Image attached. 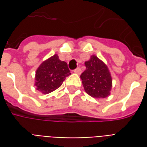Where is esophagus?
I'll return each instance as SVG.
<instances>
[{"label": "esophagus", "instance_id": "esophagus-1", "mask_svg": "<svg viewBox=\"0 0 147 147\" xmlns=\"http://www.w3.org/2000/svg\"><path fill=\"white\" fill-rule=\"evenodd\" d=\"M74 72L76 74H78V75H80L81 72H82V70H81V68L80 67H77L76 69H75L74 70Z\"/></svg>", "mask_w": 147, "mask_h": 147}]
</instances>
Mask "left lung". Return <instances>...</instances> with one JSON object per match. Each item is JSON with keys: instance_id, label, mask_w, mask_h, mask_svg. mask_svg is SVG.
Listing matches in <instances>:
<instances>
[{"instance_id": "8db88e82", "label": "left lung", "mask_w": 147, "mask_h": 147, "mask_svg": "<svg viewBox=\"0 0 147 147\" xmlns=\"http://www.w3.org/2000/svg\"><path fill=\"white\" fill-rule=\"evenodd\" d=\"M85 65L86 70L80 76L85 91L94 98H107L113 86L107 65L95 55H92Z\"/></svg>"}]
</instances>
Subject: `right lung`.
Here are the masks:
<instances>
[{"mask_svg": "<svg viewBox=\"0 0 147 147\" xmlns=\"http://www.w3.org/2000/svg\"><path fill=\"white\" fill-rule=\"evenodd\" d=\"M69 75L67 63L54 54L39 65L35 72L34 86L42 94H49L59 88Z\"/></svg>", "mask_w": 147, "mask_h": 147, "instance_id": "add662e5", "label": "right lung"}]
</instances>
